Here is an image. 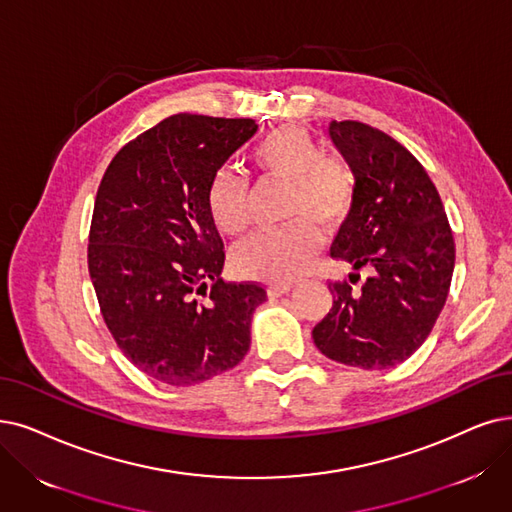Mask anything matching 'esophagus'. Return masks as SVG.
<instances>
[{
	"mask_svg": "<svg viewBox=\"0 0 512 512\" xmlns=\"http://www.w3.org/2000/svg\"><path fill=\"white\" fill-rule=\"evenodd\" d=\"M292 288H294L292 283H271L269 288H267V292H269V296H271V298H279V296L290 294V292H292Z\"/></svg>",
	"mask_w": 512,
	"mask_h": 512,
	"instance_id": "esophagus-1",
	"label": "esophagus"
}]
</instances>
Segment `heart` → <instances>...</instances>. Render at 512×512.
Returning a JSON list of instances; mask_svg holds the SVG:
<instances>
[{
    "mask_svg": "<svg viewBox=\"0 0 512 512\" xmlns=\"http://www.w3.org/2000/svg\"><path fill=\"white\" fill-rule=\"evenodd\" d=\"M252 161L262 174L290 182L285 216L294 222L239 243L233 264L243 277L294 281L309 271L321 248V237L309 220L325 229L338 227L353 208L355 176L344 161L325 157L315 136L298 126L271 132L254 149ZM208 210L222 233L241 235L248 229V182L239 172L224 168L214 174Z\"/></svg>",
    "mask_w": 512,
    "mask_h": 512,
    "instance_id": "1",
    "label": "heart"
}]
</instances>
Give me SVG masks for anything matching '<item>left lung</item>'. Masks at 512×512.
<instances>
[{
  "label": "left lung",
  "mask_w": 512,
  "mask_h": 512,
  "mask_svg": "<svg viewBox=\"0 0 512 512\" xmlns=\"http://www.w3.org/2000/svg\"><path fill=\"white\" fill-rule=\"evenodd\" d=\"M327 132L355 176L332 258L370 277L361 290L330 283L334 304L313 340L332 361L386 370L431 334L452 283L454 235L433 180L395 138L359 121H332Z\"/></svg>",
  "instance_id": "left-lung-1"
}]
</instances>
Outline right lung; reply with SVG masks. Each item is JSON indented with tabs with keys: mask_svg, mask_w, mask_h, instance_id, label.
<instances>
[{
	"mask_svg": "<svg viewBox=\"0 0 512 512\" xmlns=\"http://www.w3.org/2000/svg\"><path fill=\"white\" fill-rule=\"evenodd\" d=\"M256 130L254 119L172 115L128 142L102 176L90 277L121 353L157 382H206L250 349L252 315L267 292L222 281L208 189Z\"/></svg>",
	"mask_w": 512,
	"mask_h": 512,
	"instance_id": "right-lung-1",
	"label": "right lung"
}]
</instances>
